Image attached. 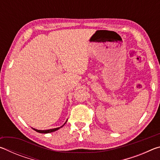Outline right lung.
<instances>
[{
  "instance_id": "right-lung-1",
  "label": "right lung",
  "mask_w": 160,
  "mask_h": 160,
  "mask_svg": "<svg viewBox=\"0 0 160 160\" xmlns=\"http://www.w3.org/2000/svg\"><path fill=\"white\" fill-rule=\"evenodd\" d=\"M67 121H68V120H66V122H65V123L63 124V126H60V127H58V128H56L48 129V130H37V129H35V128H32L33 129V130H34L35 131H37V132H40V133H49V132H54V131H57V130H58V129H60L61 128H62V127H63V126L65 125V124L66 123Z\"/></svg>"
}]
</instances>
